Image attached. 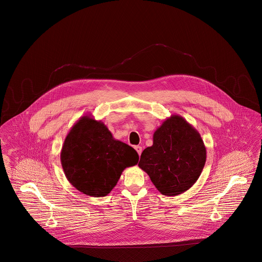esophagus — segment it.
I'll return each instance as SVG.
<instances>
[{"mask_svg": "<svg viewBox=\"0 0 262 262\" xmlns=\"http://www.w3.org/2000/svg\"><path fill=\"white\" fill-rule=\"evenodd\" d=\"M134 148L136 149L137 154H139V156H140L141 154H142V147H140V146H136Z\"/></svg>", "mask_w": 262, "mask_h": 262, "instance_id": "34e87169", "label": "esophagus"}]
</instances>
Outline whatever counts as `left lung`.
<instances>
[{"mask_svg": "<svg viewBox=\"0 0 262 262\" xmlns=\"http://www.w3.org/2000/svg\"><path fill=\"white\" fill-rule=\"evenodd\" d=\"M206 161V148L198 130L181 115L166 118L154 134V144L141 154L138 166L166 196L188 190Z\"/></svg>", "mask_w": 262, "mask_h": 262, "instance_id": "obj_1", "label": "left lung"}]
</instances>
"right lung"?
Segmentation results:
<instances>
[{
    "mask_svg": "<svg viewBox=\"0 0 262 262\" xmlns=\"http://www.w3.org/2000/svg\"><path fill=\"white\" fill-rule=\"evenodd\" d=\"M139 156L134 147L115 140L107 126L83 115L71 128L60 152L64 174L78 191L104 197L113 190L125 168Z\"/></svg>",
    "mask_w": 262,
    "mask_h": 262,
    "instance_id": "right-lung-1",
    "label": "right lung"
}]
</instances>
